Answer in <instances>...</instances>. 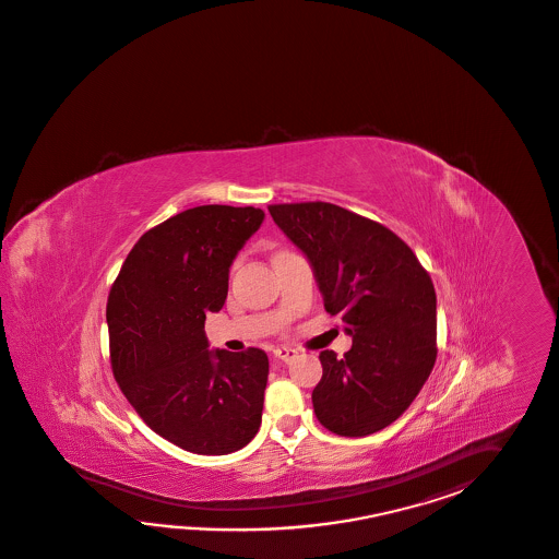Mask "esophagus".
Here are the masks:
<instances>
[{
    "label": "esophagus",
    "instance_id": "1",
    "mask_svg": "<svg viewBox=\"0 0 559 559\" xmlns=\"http://www.w3.org/2000/svg\"><path fill=\"white\" fill-rule=\"evenodd\" d=\"M274 357L276 359H281V361H293L295 357H297V349H293V347H276L273 352Z\"/></svg>",
    "mask_w": 559,
    "mask_h": 559
}]
</instances>
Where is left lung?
<instances>
[{
  "label": "left lung",
  "mask_w": 559,
  "mask_h": 559,
  "mask_svg": "<svg viewBox=\"0 0 559 559\" xmlns=\"http://www.w3.org/2000/svg\"><path fill=\"white\" fill-rule=\"evenodd\" d=\"M274 224L313 266L325 311L354 345L321 352L317 420L333 435L368 436L397 420L436 361V293L402 238L328 202L269 205Z\"/></svg>",
  "instance_id": "8db88e82"
}]
</instances>
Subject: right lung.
<instances>
[{
  "mask_svg": "<svg viewBox=\"0 0 559 559\" xmlns=\"http://www.w3.org/2000/svg\"><path fill=\"white\" fill-rule=\"evenodd\" d=\"M259 207L198 205L145 231L107 302L110 366L153 432L195 454L245 449L262 420L269 357L207 349L238 250L259 230Z\"/></svg>",
  "mask_w": 559,
  "mask_h": 559,
  "instance_id": "1",
  "label": "right lung"
}]
</instances>
